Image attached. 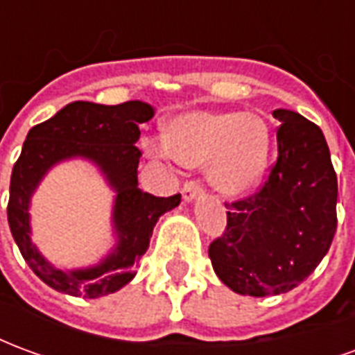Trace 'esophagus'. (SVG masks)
I'll list each match as a JSON object with an SVG mask.
<instances>
[{"mask_svg":"<svg viewBox=\"0 0 355 355\" xmlns=\"http://www.w3.org/2000/svg\"><path fill=\"white\" fill-rule=\"evenodd\" d=\"M203 192V184H201L200 180H190V182H186L184 188H182V198L186 201H192L196 196H200Z\"/></svg>","mask_w":355,"mask_h":355,"instance_id":"1","label":"esophagus"}]
</instances>
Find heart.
Segmentation results:
<instances>
[{
  "label": "heart",
  "instance_id": "heart-1",
  "mask_svg": "<svg viewBox=\"0 0 355 355\" xmlns=\"http://www.w3.org/2000/svg\"><path fill=\"white\" fill-rule=\"evenodd\" d=\"M148 152L186 167L207 165L218 192L243 196L261 182L270 155V129L253 112H188L167 127V142L152 139Z\"/></svg>",
  "mask_w": 355,
  "mask_h": 355
}]
</instances>
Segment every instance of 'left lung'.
<instances>
[{
    "label": "left lung",
    "instance_id": "1",
    "mask_svg": "<svg viewBox=\"0 0 355 355\" xmlns=\"http://www.w3.org/2000/svg\"><path fill=\"white\" fill-rule=\"evenodd\" d=\"M277 159L261 188L226 203L224 232L209 245L216 275L249 297L295 289L327 254L336 232V173L323 132L275 110Z\"/></svg>",
    "mask_w": 355,
    "mask_h": 355
}]
</instances>
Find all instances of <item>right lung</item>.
I'll list each match as a JSON object with an SVG mask.
<instances>
[{"mask_svg":"<svg viewBox=\"0 0 355 355\" xmlns=\"http://www.w3.org/2000/svg\"><path fill=\"white\" fill-rule=\"evenodd\" d=\"M154 116V108L140 101L116 106L78 101L55 116L34 125L15 163L9 186L7 220L22 259L34 274L58 293L96 298L121 289L131 282L157 218L180 203V193L157 198L139 188L140 123ZM81 155L94 161L118 192L114 223L120 241L98 267L64 272L51 267L29 241V196L55 162Z\"/></svg>","mask_w":355,"mask_h":355,"instance_id":"1","label":"right lung"}]
</instances>
